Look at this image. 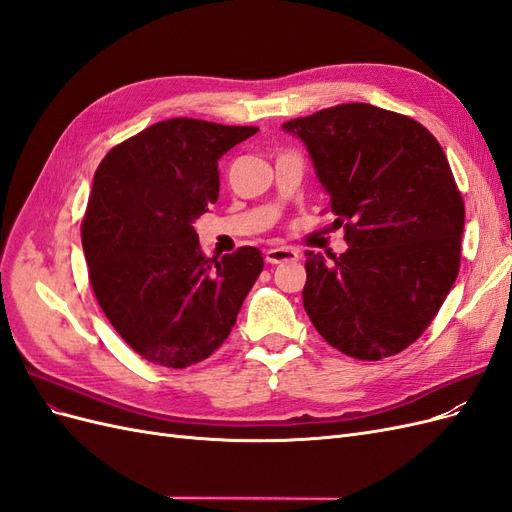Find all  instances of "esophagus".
Segmentation results:
<instances>
[{
	"label": "esophagus",
	"mask_w": 512,
	"mask_h": 512,
	"mask_svg": "<svg viewBox=\"0 0 512 512\" xmlns=\"http://www.w3.org/2000/svg\"><path fill=\"white\" fill-rule=\"evenodd\" d=\"M265 260L269 265H282V262H294L299 260V254L292 250V247H271L265 254Z\"/></svg>",
	"instance_id": "obj_1"
}]
</instances>
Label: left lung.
Wrapping results in <instances>:
<instances>
[{"label": "left lung", "mask_w": 512, "mask_h": 512, "mask_svg": "<svg viewBox=\"0 0 512 512\" xmlns=\"http://www.w3.org/2000/svg\"><path fill=\"white\" fill-rule=\"evenodd\" d=\"M331 196L342 256L307 250L303 307L324 342L361 361L414 344L453 288L463 198L440 143L408 115L365 102L284 123Z\"/></svg>", "instance_id": "1"}]
</instances>
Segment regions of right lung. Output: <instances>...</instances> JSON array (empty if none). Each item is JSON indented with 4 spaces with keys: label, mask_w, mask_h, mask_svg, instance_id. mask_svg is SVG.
<instances>
[{
    "label": "right lung",
    "mask_w": 512,
    "mask_h": 512,
    "mask_svg": "<svg viewBox=\"0 0 512 512\" xmlns=\"http://www.w3.org/2000/svg\"><path fill=\"white\" fill-rule=\"evenodd\" d=\"M256 132L166 119L115 145L96 170L81 224L89 284L123 342L151 363L183 369L211 356L265 267L250 245L207 258L192 226L220 196L218 160Z\"/></svg>",
    "instance_id": "obj_1"
}]
</instances>
